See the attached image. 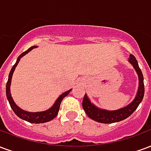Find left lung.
Returning <instances> with one entry per match:
<instances>
[{"label": "left lung", "mask_w": 151, "mask_h": 151, "mask_svg": "<svg viewBox=\"0 0 151 151\" xmlns=\"http://www.w3.org/2000/svg\"><path fill=\"white\" fill-rule=\"evenodd\" d=\"M129 62L133 66L134 69L136 70L137 76H138V81H139L138 89H137V95L134 99L129 104L127 105L126 107L120 108L118 110L108 111V110L101 109V108L96 107L90 101L87 95H85L83 100H82V108L84 109L86 115L91 119L103 124H111L115 123V122H119L120 120H124L129 116H131L133 113V111L137 108L138 105L141 104V102L142 101L144 92H145L142 73L138 66L137 60L133 55H131V54L129 55Z\"/></svg>", "instance_id": "1"}]
</instances>
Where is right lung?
Returning a JSON list of instances; mask_svg holds the SVG:
<instances>
[{
	"label": "right lung",
	"instance_id": "add662e5",
	"mask_svg": "<svg viewBox=\"0 0 151 151\" xmlns=\"http://www.w3.org/2000/svg\"><path fill=\"white\" fill-rule=\"evenodd\" d=\"M35 47H37L36 46H32L30 48H28L26 52H22L18 56L17 61L14 64V65L12 67L10 73L9 74V78L8 82L6 83V96H7V99H8L10 107L13 109V111H14V113L18 116L19 118H21L22 120L28 121L30 123H35V124H40V123H45V122H48L50 120H53L55 117L57 116L58 111H59L60 106L61 104V101L63 100V99L65 98V96L69 95V93L71 91V90H69L68 91L63 93L62 95H60L59 96V98L57 99L55 102V104H53V106L49 109H47L46 111H38V112H30V111H27L22 110L21 108L18 107V105L16 104L14 101V99L12 98L11 94H10V84H11V80H12V76L13 73L14 72L15 68L18 65L19 60L21 59L22 56H24L26 54H27L29 52H31V50L35 48Z\"/></svg>",
	"mask_w": 151,
	"mask_h": 151
}]
</instances>
